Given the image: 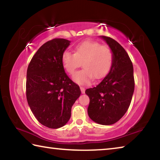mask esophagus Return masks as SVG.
<instances>
[{"label": "esophagus", "instance_id": "1", "mask_svg": "<svg viewBox=\"0 0 160 160\" xmlns=\"http://www.w3.org/2000/svg\"><path fill=\"white\" fill-rule=\"evenodd\" d=\"M80 90H81V92L84 94V93H85V88H84V87H80Z\"/></svg>", "mask_w": 160, "mask_h": 160}]
</instances>
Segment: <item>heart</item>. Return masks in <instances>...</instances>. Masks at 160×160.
Listing matches in <instances>:
<instances>
[{
    "mask_svg": "<svg viewBox=\"0 0 160 160\" xmlns=\"http://www.w3.org/2000/svg\"><path fill=\"white\" fill-rule=\"evenodd\" d=\"M113 60V54L109 47L92 41L78 44L75 53L65 51L61 58L65 70L70 75H73L83 63L84 69L73 76L75 82L82 85L90 84L93 78L100 79L104 77L109 72Z\"/></svg>",
    "mask_w": 160,
    "mask_h": 160,
    "instance_id": "1",
    "label": "heart"
}]
</instances>
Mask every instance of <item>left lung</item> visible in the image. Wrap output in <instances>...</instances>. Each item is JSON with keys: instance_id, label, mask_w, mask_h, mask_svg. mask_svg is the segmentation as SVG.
Here are the masks:
<instances>
[{"instance_id": "left-lung-1", "label": "left lung", "mask_w": 160, "mask_h": 160, "mask_svg": "<svg viewBox=\"0 0 160 160\" xmlns=\"http://www.w3.org/2000/svg\"><path fill=\"white\" fill-rule=\"evenodd\" d=\"M113 54L112 66L101 82L87 89L90 97L88 108L92 120L102 125H112L126 113L135 88L133 66L122 46L112 38L102 36Z\"/></svg>"}]
</instances>
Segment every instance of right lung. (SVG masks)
Here are the masks:
<instances>
[{"label":"right lung","mask_w":160,"mask_h":160,"mask_svg":"<svg viewBox=\"0 0 160 160\" xmlns=\"http://www.w3.org/2000/svg\"><path fill=\"white\" fill-rule=\"evenodd\" d=\"M70 41L56 38L46 42L33 56L27 70L26 97L32 112L43 126L58 128L69 121L71 108L81 94L62 64Z\"/></svg>","instance_id":"1"}]
</instances>
